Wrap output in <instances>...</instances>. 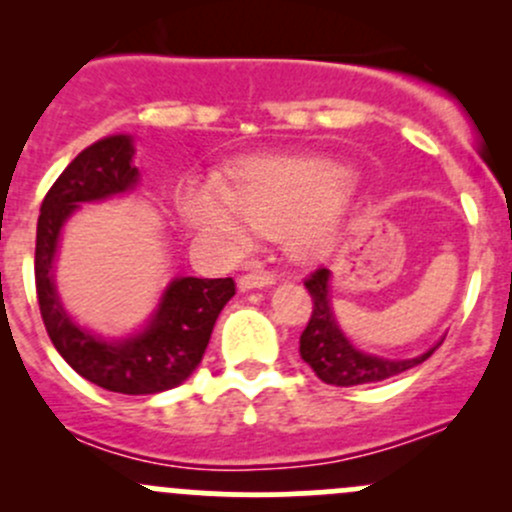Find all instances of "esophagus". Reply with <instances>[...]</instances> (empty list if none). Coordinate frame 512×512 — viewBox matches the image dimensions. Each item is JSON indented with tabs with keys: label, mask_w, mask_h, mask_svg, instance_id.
<instances>
[{
	"label": "esophagus",
	"mask_w": 512,
	"mask_h": 512,
	"mask_svg": "<svg viewBox=\"0 0 512 512\" xmlns=\"http://www.w3.org/2000/svg\"><path fill=\"white\" fill-rule=\"evenodd\" d=\"M275 285V275L272 272H247V275H242L240 280H237V287L242 289V292H247V289H257V287H270Z\"/></svg>",
	"instance_id": "1"
}]
</instances>
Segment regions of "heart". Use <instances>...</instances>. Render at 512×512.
Segmentation results:
<instances>
[{
    "mask_svg": "<svg viewBox=\"0 0 512 512\" xmlns=\"http://www.w3.org/2000/svg\"><path fill=\"white\" fill-rule=\"evenodd\" d=\"M352 170L319 156H255L237 165L232 185L188 180L178 210L193 232L223 247H247L252 237L285 235L299 260L324 255L337 235Z\"/></svg>",
    "mask_w": 512,
    "mask_h": 512,
    "instance_id": "heart-1",
    "label": "heart"
}]
</instances>
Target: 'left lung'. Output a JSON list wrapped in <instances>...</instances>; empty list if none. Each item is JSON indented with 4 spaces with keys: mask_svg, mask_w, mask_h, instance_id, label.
<instances>
[{
    "mask_svg": "<svg viewBox=\"0 0 512 512\" xmlns=\"http://www.w3.org/2000/svg\"><path fill=\"white\" fill-rule=\"evenodd\" d=\"M304 287L312 294V317L307 329L299 337V354L312 366L314 374L332 386H359L374 384V381L391 379V376L404 374L411 366H418L428 356L441 347V342L433 344L423 354L414 359H384V356L366 354L356 349L342 332L332 312V272L317 270Z\"/></svg>",
    "mask_w": 512,
    "mask_h": 512,
    "instance_id": "8db88e82",
    "label": "left lung"
}]
</instances>
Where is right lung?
I'll return each mask as SVG.
<instances>
[{"mask_svg":"<svg viewBox=\"0 0 512 512\" xmlns=\"http://www.w3.org/2000/svg\"><path fill=\"white\" fill-rule=\"evenodd\" d=\"M133 153V138L118 133L91 143L66 165L41 203L34 277L41 319L66 364L101 389L141 396L173 389L198 369L215 319L235 294V282L232 277H175L160 294L151 319L138 332L116 339L89 332L66 312L54 285L61 230L81 203L136 190L141 173L133 165Z\"/></svg>","mask_w":512,"mask_h":512,"instance_id":"add662e5","label":"right lung"}]
</instances>
